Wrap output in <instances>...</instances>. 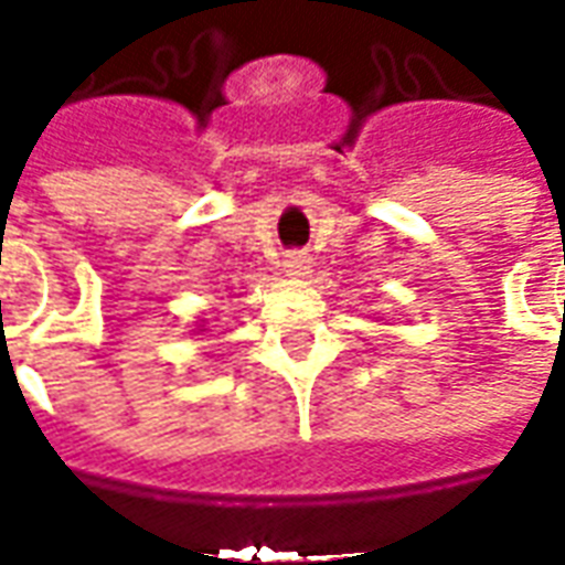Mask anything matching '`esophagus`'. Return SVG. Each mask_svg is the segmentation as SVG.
Masks as SVG:
<instances>
[{"mask_svg":"<svg viewBox=\"0 0 565 565\" xmlns=\"http://www.w3.org/2000/svg\"><path fill=\"white\" fill-rule=\"evenodd\" d=\"M284 269L290 271V275H296V278H302V275H308V269H311V254H306V250H290L287 259H284Z\"/></svg>","mask_w":565,"mask_h":565,"instance_id":"34e87169","label":"esophagus"}]
</instances>
